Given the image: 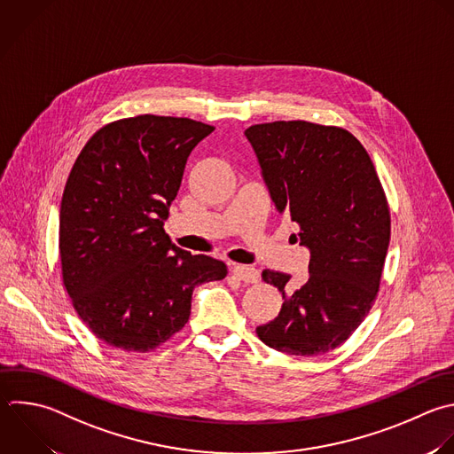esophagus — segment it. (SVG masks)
<instances>
[{"label":"esophagus","instance_id":"34e87169","mask_svg":"<svg viewBox=\"0 0 454 454\" xmlns=\"http://www.w3.org/2000/svg\"><path fill=\"white\" fill-rule=\"evenodd\" d=\"M232 273H234V277H238V278H239L241 282H245V284H255V282H259V278H261L257 268H254V266H245V264H236V266L232 268Z\"/></svg>","mask_w":454,"mask_h":454}]
</instances>
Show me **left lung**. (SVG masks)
I'll use <instances>...</instances> for the list:
<instances>
[{"label":"left lung","instance_id":"1","mask_svg":"<svg viewBox=\"0 0 454 454\" xmlns=\"http://www.w3.org/2000/svg\"><path fill=\"white\" fill-rule=\"evenodd\" d=\"M245 135L277 209L298 225L294 241L310 250L298 289L291 291V275L262 271L284 303L255 333L287 355L328 353L358 328L380 289L390 239L383 186L364 145L342 128L275 121Z\"/></svg>","mask_w":454,"mask_h":454}]
</instances>
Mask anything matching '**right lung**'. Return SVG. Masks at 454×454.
Instances as JSON below:
<instances>
[{"label": "right lung", "mask_w": 454, "mask_h": 454, "mask_svg": "<svg viewBox=\"0 0 454 454\" xmlns=\"http://www.w3.org/2000/svg\"><path fill=\"white\" fill-rule=\"evenodd\" d=\"M215 128L186 117L137 115L103 126L66 183L62 278L89 330L122 351L147 353L190 319L199 284L225 262L192 255L165 232L190 153Z\"/></svg>", "instance_id": "right-lung-1"}]
</instances>
